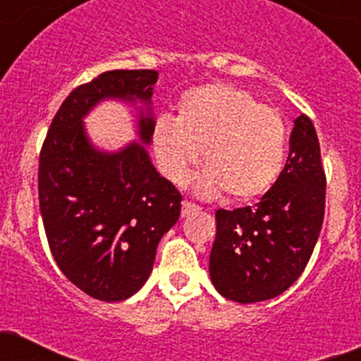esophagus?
Here are the masks:
<instances>
[{"instance_id": "obj_1", "label": "esophagus", "mask_w": 361, "mask_h": 361, "mask_svg": "<svg viewBox=\"0 0 361 361\" xmlns=\"http://www.w3.org/2000/svg\"><path fill=\"white\" fill-rule=\"evenodd\" d=\"M198 209H200V207H198L197 204H193V202H190V200H184L183 202V209H180V214L190 216L191 212H197Z\"/></svg>"}]
</instances>
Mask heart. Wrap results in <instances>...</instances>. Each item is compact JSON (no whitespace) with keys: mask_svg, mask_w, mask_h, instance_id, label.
Masks as SVG:
<instances>
[{"mask_svg":"<svg viewBox=\"0 0 361 361\" xmlns=\"http://www.w3.org/2000/svg\"><path fill=\"white\" fill-rule=\"evenodd\" d=\"M154 159L173 184H184L202 150V188L230 202L262 197L280 177L287 126L276 109L245 88L209 83L184 92L173 120L161 116L150 133Z\"/></svg>","mask_w":361,"mask_h":361,"instance_id":"obj_1","label":"heart"}]
</instances>
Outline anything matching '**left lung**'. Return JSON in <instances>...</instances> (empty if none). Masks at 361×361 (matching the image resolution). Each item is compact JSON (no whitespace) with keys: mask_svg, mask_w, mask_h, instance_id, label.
<instances>
[{"mask_svg":"<svg viewBox=\"0 0 361 361\" xmlns=\"http://www.w3.org/2000/svg\"><path fill=\"white\" fill-rule=\"evenodd\" d=\"M326 175L317 133L307 115L294 120L287 163L255 205L216 211L209 274L238 303L280 296L307 267L324 219Z\"/></svg>","mask_w":361,"mask_h":361,"instance_id":"8db88e82","label":"left lung"}]
</instances>
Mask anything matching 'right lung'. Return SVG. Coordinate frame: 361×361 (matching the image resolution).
<instances>
[{
  "mask_svg": "<svg viewBox=\"0 0 361 361\" xmlns=\"http://www.w3.org/2000/svg\"><path fill=\"white\" fill-rule=\"evenodd\" d=\"M156 71H108L61 102L39 159V202L51 253L61 273L95 300L122 301L152 271L161 238L177 223L183 195L157 173L138 143L101 152L83 116L108 97L150 102ZM154 118L140 116L150 143Z\"/></svg>",
  "mask_w": 361,
  "mask_h": 361,
  "instance_id": "obj_1",
  "label": "right lung"
}]
</instances>
